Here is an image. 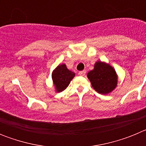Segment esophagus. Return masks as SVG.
<instances>
[{"instance_id": "obj_1", "label": "esophagus", "mask_w": 146, "mask_h": 146, "mask_svg": "<svg viewBox=\"0 0 146 146\" xmlns=\"http://www.w3.org/2000/svg\"><path fill=\"white\" fill-rule=\"evenodd\" d=\"M86 70H83V71H81V72H79V73H78V74H79L80 76H85L86 75Z\"/></svg>"}]
</instances>
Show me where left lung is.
<instances>
[{"instance_id": "obj_1", "label": "left lung", "mask_w": 146, "mask_h": 146, "mask_svg": "<svg viewBox=\"0 0 146 146\" xmlns=\"http://www.w3.org/2000/svg\"><path fill=\"white\" fill-rule=\"evenodd\" d=\"M87 76L93 88L99 94H109L117 86L118 79L115 71L104 62H96L94 69L90 71Z\"/></svg>"}]
</instances>
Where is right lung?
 <instances>
[{"mask_svg":"<svg viewBox=\"0 0 146 146\" xmlns=\"http://www.w3.org/2000/svg\"><path fill=\"white\" fill-rule=\"evenodd\" d=\"M74 76L75 74L67 69L65 64L58 66L52 73V78L56 91L61 92L66 88Z\"/></svg>","mask_w":146,"mask_h":146,"instance_id":"add662e5","label":"right lung"}]
</instances>
